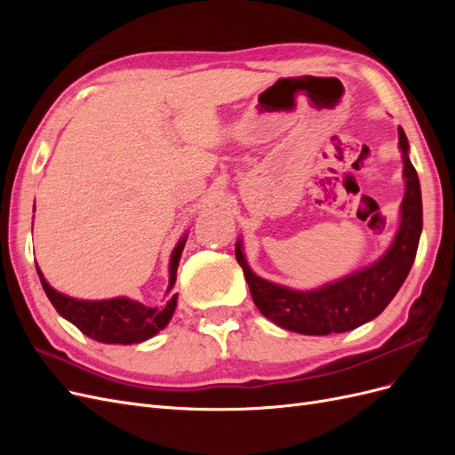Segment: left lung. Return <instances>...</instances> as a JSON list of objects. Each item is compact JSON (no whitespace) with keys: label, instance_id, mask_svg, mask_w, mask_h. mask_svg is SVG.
I'll return each mask as SVG.
<instances>
[{"label":"left lung","instance_id":"8db88e82","mask_svg":"<svg viewBox=\"0 0 455 455\" xmlns=\"http://www.w3.org/2000/svg\"><path fill=\"white\" fill-rule=\"evenodd\" d=\"M398 142L403 149L406 178L403 222L391 249L374 266L316 291L298 292L258 277L246 264L241 243H237V261L249 283L254 304L266 319L298 334L326 336L347 332L376 319L389 306L414 264L423 228L419 178L408 157V139L401 127H398Z\"/></svg>","mask_w":455,"mask_h":455}]
</instances>
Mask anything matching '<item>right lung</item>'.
Segmentation results:
<instances>
[{
    "label": "right lung",
    "mask_w": 455,
    "mask_h": 455,
    "mask_svg": "<svg viewBox=\"0 0 455 455\" xmlns=\"http://www.w3.org/2000/svg\"><path fill=\"white\" fill-rule=\"evenodd\" d=\"M184 243L186 241L178 243L171 256L169 291L176 283V269L184 251ZM37 275L41 286H44V291L54 309H57L66 321L76 324L85 336L102 343H123V346H131V343H140L144 339H149L169 324L171 316L176 309V294L169 298L167 304L159 309L146 307L144 304H139V301H132L127 298L102 301L76 299L54 291V288L45 281L44 275H41L39 267Z\"/></svg>",
    "instance_id": "add662e5"
}]
</instances>
